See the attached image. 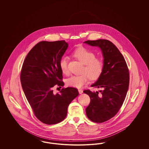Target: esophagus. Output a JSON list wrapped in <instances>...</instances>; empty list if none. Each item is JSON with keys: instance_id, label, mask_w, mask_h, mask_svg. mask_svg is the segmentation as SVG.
Instances as JSON below:
<instances>
[{"instance_id": "obj_1", "label": "esophagus", "mask_w": 149, "mask_h": 149, "mask_svg": "<svg viewBox=\"0 0 149 149\" xmlns=\"http://www.w3.org/2000/svg\"><path fill=\"white\" fill-rule=\"evenodd\" d=\"M78 91H79V93L80 94H82V93H83V90H81V89H79V90H78Z\"/></svg>"}]
</instances>
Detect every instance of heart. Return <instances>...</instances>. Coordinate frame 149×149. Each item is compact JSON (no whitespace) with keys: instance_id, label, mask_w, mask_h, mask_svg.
Segmentation results:
<instances>
[{"instance_id":"b5f03b06","label":"heart","mask_w":149,"mask_h":149,"mask_svg":"<svg viewBox=\"0 0 149 149\" xmlns=\"http://www.w3.org/2000/svg\"><path fill=\"white\" fill-rule=\"evenodd\" d=\"M72 56L80 62L85 64L83 74L72 75L66 80V85L74 88H81L91 79L95 80L98 78L104 68L103 61L95 57V54L92 51L85 47L77 49L72 52ZM59 68L63 74L69 72L67 58L62 57L59 61Z\"/></svg>"}]
</instances>
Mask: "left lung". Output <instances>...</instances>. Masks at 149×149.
Here are the masks:
<instances>
[{
    "mask_svg": "<svg viewBox=\"0 0 149 149\" xmlns=\"http://www.w3.org/2000/svg\"><path fill=\"white\" fill-rule=\"evenodd\" d=\"M92 46H98L104 57V68L98 80L91 87L103 90L84 92L90 97L86 108V115L92 122L102 123L113 117L122 107L130 83V74L126 61L117 47L105 39L84 42Z\"/></svg>",
    "mask_w": 149,
    "mask_h": 149,
    "instance_id": "left-lung-1",
    "label": "left lung"
}]
</instances>
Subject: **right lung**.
Here are the masks:
<instances>
[{
	"label": "right lung",
	"instance_id": "add662e5",
	"mask_svg": "<svg viewBox=\"0 0 149 149\" xmlns=\"http://www.w3.org/2000/svg\"><path fill=\"white\" fill-rule=\"evenodd\" d=\"M68 46L64 40L40 41L23 63L20 75L23 90L35 116L46 125L62 121L69 105L79 95L73 87L63 88L56 95L52 90L55 85L64 86L59 63Z\"/></svg>",
	"mask_w": 149,
	"mask_h": 149
}]
</instances>
